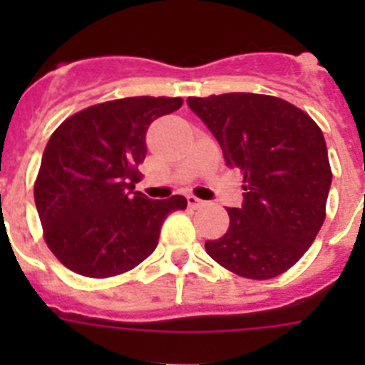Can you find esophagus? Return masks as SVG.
Instances as JSON below:
<instances>
[{"instance_id":"1","label":"esophagus","mask_w":365,"mask_h":365,"mask_svg":"<svg viewBox=\"0 0 365 365\" xmlns=\"http://www.w3.org/2000/svg\"><path fill=\"white\" fill-rule=\"evenodd\" d=\"M186 199H188V206H190V208H202V206L206 205V202L202 201V199H197V197H195V195H188V197H186Z\"/></svg>"}]
</instances>
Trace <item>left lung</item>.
Segmentation results:
<instances>
[{"instance_id":"obj_1","label":"left lung","mask_w":365,"mask_h":365,"mask_svg":"<svg viewBox=\"0 0 365 365\" xmlns=\"http://www.w3.org/2000/svg\"><path fill=\"white\" fill-rule=\"evenodd\" d=\"M186 102L245 180L243 205L227 208L230 227L206 241V252L243 278L279 276L324 225L333 180L324 133L307 113L276 96L227 93Z\"/></svg>"}]
</instances>
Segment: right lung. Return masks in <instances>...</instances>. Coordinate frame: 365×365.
Segmentation results:
<instances>
[{
    "label": "right lung",
    "instance_id": "add662e5",
    "mask_svg": "<svg viewBox=\"0 0 365 365\" xmlns=\"http://www.w3.org/2000/svg\"><path fill=\"white\" fill-rule=\"evenodd\" d=\"M180 98L131 96L76 113L58 125L41 157L34 202L45 241L63 265L109 278L143 263L168 215L186 199L151 201L135 192L146 159V131Z\"/></svg>",
    "mask_w": 365,
    "mask_h": 365
}]
</instances>
